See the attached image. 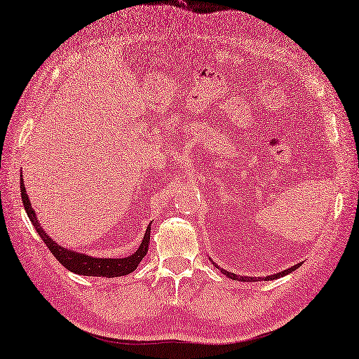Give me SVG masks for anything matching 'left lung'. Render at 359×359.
Returning <instances> with one entry per match:
<instances>
[{"label":"left lung","mask_w":359,"mask_h":359,"mask_svg":"<svg viewBox=\"0 0 359 359\" xmlns=\"http://www.w3.org/2000/svg\"><path fill=\"white\" fill-rule=\"evenodd\" d=\"M299 266H300V264H297V265L291 266L290 269H285V271H282V273L274 274V276H268V277H265V278H262V280H276V278H278V277H283V276H286V274L292 273V271H294V269H297ZM221 271H222V274H225L226 277L233 278V280H241V282H256V277H241V276H236L234 273H230V271H225V269H221Z\"/></svg>","instance_id":"1"}]
</instances>
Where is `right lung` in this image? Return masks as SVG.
<instances>
[{
	"label": "right lung",
	"mask_w": 359,
	"mask_h": 359,
	"mask_svg": "<svg viewBox=\"0 0 359 359\" xmlns=\"http://www.w3.org/2000/svg\"><path fill=\"white\" fill-rule=\"evenodd\" d=\"M21 196H22L25 212H27L32 224L34 225V229H36L38 234L41 236V239L51 251V255H53L67 269L73 271V273H76V274L94 276V277L126 276L137 269L140 262H142L143 257L146 256L147 248H149L147 243H149V239H151V225L147 226V230L144 233V239L142 243H140L138 250L134 252V255H130L125 259H97V257L81 255V252L65 250L62 247H59L56 242H53V239H50L48 234L43 231V229L39 225V222L36 219V215H34V210L32 208L27 191H25V189H24L22 175H21Z\"/></svg>",
	"instance_id": "obj_1"
}]
</instances>
